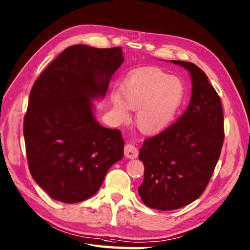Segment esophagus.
I'll list each match as a JSON object with an SVG mask.
<instances>
[{
	"label": "esophagus",
	"instance_id": "esophagus-1",
	"mask_svg": "<svg viewBox=\"0 0 250 250\" xmlns=\"http://www.w3.org/2000/svg\"><path fill=\"white\" fill-rule=\"evenodd\" d=\"M124 153H125V157L128 158V159H135V158H137L139 155V151L136 148V146H133L131 144L125 145Z\"/></svg>",
	"mask_w": 250,
	"mask_h": 250
}]
</instances>
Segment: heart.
I'll use <instances>...</instances> for the list:
<instances>
[{
    "mask_svg": "<svg viewBox=\"0 0 250 250\" xmlns=\"http://www.w3.org/2000/svg\"><path fill=\"white\" fill-rule=\"evenodd\" d=\"M185 97L181 79L159 68H142L131 72L114 94L112 110L121 121L136 111V126L144 135H154L171 123Z\"/></svg>",
    "mask_w": 250,
    "mask_h": 250,
    "instance_id": "b5f03b06",
    "label": "heart"
}]
</instances>
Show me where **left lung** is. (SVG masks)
I'll use <instances>...</instances> for the list:
<instances>
[{"mask_svg":"<svg viewBox=\"0 0 250 250\" xmlns=\"http://www.w3.org/2000/svg\"><path fill=\"white\" fill-rule=\"evenodd\" d=\"M171 62L190 73V104L177 122L144 140L139 154L145 168L139 195L149 208L161 211L182 208L202 195L224 142L221 99L205 72L192 62Z\"/></svg>","mask_w":250,"mask_h":250,"instance_id":"left-lung-1","label":"left lung"}]
</instances>
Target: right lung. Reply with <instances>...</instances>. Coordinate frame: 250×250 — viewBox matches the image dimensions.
Masks as SVG:
<instances>
[{"label": "right lung", "instance_id": "right-lung-1", "mask_svg": "<svg viewBox=\"0 0 250 250\" xmlns=\"http://www.w3.org/2000/svg\"><path fill=\"white\" fill-rule=\"evenodd\" d=\"M123 62L122 47L72 45L35 82L23 133L29 172L53 199H88L123 158L121 131L100 125L92 102L104 99Z\"/></svg>", "mask_w": 250, "mask_h": 250}]
</instances>
